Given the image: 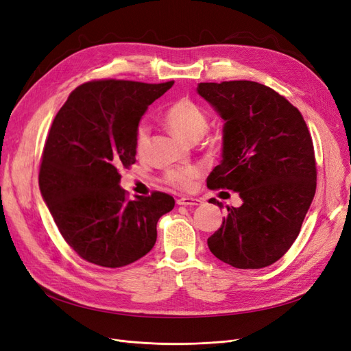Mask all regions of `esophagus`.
I'll list each match as a JSON object with an SVG mask.
<instances>
[{"mask_svg":"<svg viewBox=\"0 0 351 351\" xmlns=\"http://www.w3.org/2000/svg\"><path fill=\"white\" fill-rule=\"evenodd\" d=\"M202 204L200 199H195V197H180L177 199V205L182 206H197Z\"/></svg>","mask_w":351,"mask_h":351,"instance_id":"obj_1","label":"esophagus"}]
</instances>
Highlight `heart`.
<instances>
[{"instance_id": "1", "label": "heart", "mask_w": 351, "mask_h": 351, "mask_svg": "<svg viewBox=\"0 0 351 351\" xmlns=\"http://www.w3.org/2000/svg\"><path fill=\"white\" fill-rule=\"evenodd\" d=\"M164 123L177 136L189 142H197L209 127V120L197 104L192 99L182 98L173 102L164 112ZM149 139V129L145 124L137 125L134 133V151L142 155ZM200 176V168L196 165H180L165 169L164 183L178 190H190L195 180Z\"/></svg>"}]
</instances>
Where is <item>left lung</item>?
I'll list each match as a JSON object with an SVG mask.
<instances>
[{"mask_svg":"<svg viewBox=\"0 0 351 351\" xmlns=\"http://www.w3.org/2000/svg\"><path fill=\"white\" fill-rule=\"evenodd\" d=\"M197 93L224 120L222 161L206 184L237 192L243 200L239 208H227L208 247L239 269L269 267L299 236L315 196L309 129L293 104L256 82L199 83Z\"/></svg>","mask_w":351,"mask_h":351,"instance_id":"8db88e82","label":"left lung"}]
</instances>
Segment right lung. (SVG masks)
I'll list each match as a JSON object with an SVG mask.
<instances>
[{
    "instance_id": "right-lung-1",
    "label": "right lung",
    "mask_w": 351,
    "mask_h": 351,
    "mask_svg": "<svg viewBox=\"0 0 351 351\" xmlns=\"http://www.w3.org/2000/svg\"><path fill=\"white\" fill-rule=\"evenodd\" d=\"M173 84L86 82L52 121L39 189L62 239L82 259L121 268L154 247L156 222L176 202L162 192L129 200L119 171L136 162L134 133L142 115Z\"/></svg>"
}]
</instances>
